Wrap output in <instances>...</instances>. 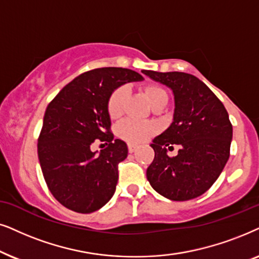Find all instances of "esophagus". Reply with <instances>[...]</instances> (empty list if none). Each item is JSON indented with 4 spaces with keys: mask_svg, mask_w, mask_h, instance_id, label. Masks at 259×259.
<instances>
[{
    "mask_svg": "<svg viewBox=\"0 0 259 259\" xmlns=\"http://www.w3.org/2000/svg\"><path fill=\"white\" fill-rule=\"evenodd\" d=\"M136 148L137 146H135V144H132V143L127 144V150H129V153H134V151L136 150Z\"/></svg>",
    "mask_w": 259,
    "mask_h": 259,
    "instance_id": "1",
    "label": "esophagus"
}]
</instances>
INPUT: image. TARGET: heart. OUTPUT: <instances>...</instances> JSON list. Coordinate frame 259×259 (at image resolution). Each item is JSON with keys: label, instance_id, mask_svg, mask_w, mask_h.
I'll return each instance as SVG.
<instances>
[{"label": "heart", "instance_id": "1", "mask_svg": "<svg viewBox=\"0 0 259 259\" xmlns=\"http://www.w3.org/2000/svg\"><path fill=\"white\" fill-rule=\"evenodd\" d=\"M150 105L153 106L157 103L168 102L167 91L160 85L149 84L144 88ZM126 97L125 86H118L112 91L108 99V113L111 118H118L122 115L123 103ZM155 133V125L149 122H141L135 119H126L122 122L117 127V134L120 139L129 143H141L153 135Z\"/></svg>", "mask_w": 259, "mask_h": 259}]
</instances>
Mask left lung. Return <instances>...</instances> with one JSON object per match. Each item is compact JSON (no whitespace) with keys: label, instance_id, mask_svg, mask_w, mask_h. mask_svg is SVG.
<instances>
[{"label":"left lung","instance_id":"left-lung-1","mask_svg":"<svg viewBox=\"0 0 259 259\" xmlns=\"http://www.w3.org/2000/svg\"><path fill=\"white\" fill-rule=\"evenodd\" d=\"M173 90V122L150 147L155 157L147 179L155 191L174 201L204 194L219 178L230 157L232 124L219 98L205 82L184 72L143 71ZM181 147L177 157L167 149Z\"/></svg>","mask_w":259,"mask_h":259}]
</instances>
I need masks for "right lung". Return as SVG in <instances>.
Wrapping results in <instances>:
<instances>
[{
	"label": "right lung",
	"mask_w": 259,
	"mask_h": 259,
	"mask_svg": "<svg viewBox=\"0 0 259 259\" xmlns=\"http://www.w3.org/2000/svg\"><path fill=\"white\" fill-rule=\"evenodd\" d=\"M137 80L142 75L127 68H96L68 82L48 104L37 156L48 189L71 211L92 213L112 198L127 147L113 140L108 99L118 86ZM95 139L108 146L99 155L89 148Z\"/></svg>",
	"instance_id": "right-lung-1"
}]
</instances>
